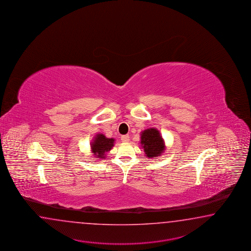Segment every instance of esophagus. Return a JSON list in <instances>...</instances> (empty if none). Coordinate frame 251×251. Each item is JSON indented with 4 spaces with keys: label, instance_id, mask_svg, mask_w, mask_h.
Instances as JSON below:
<instances>
[{
    "label": "esophagus",
    "instance_id": "1",
    "mask_svg": "<svg viewBox=\"0 0 251 251\" xmlns=\"http://www.w3.org/2000/svg\"><path fill=\"white\" fill-rule=\"evenodd\" d=\"M121 139H122L123 142H128V140H129V136L128 135H123L121 137Z\"/></svg>",
    "mask_w": 251,
    "mask_h": 251
}]
</instances>
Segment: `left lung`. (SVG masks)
<instances>
[{
    "label": "left lung",
    "mask_w": 251,
    "mask_h": 251,
    "mask_svg": "<svg viewBox=\"0 0 251 251\" xmlns=\"http://www.w3.org/2000/svg\"><path fill=\"white\" fill-rule=\"evenodd\" d=\"M140 144L147 157L160 156L165 151V143L160 132L155 128L145 129L140 134Z\"/></svg>",
    "instance_id": "8db88e82"
}]
</instances>
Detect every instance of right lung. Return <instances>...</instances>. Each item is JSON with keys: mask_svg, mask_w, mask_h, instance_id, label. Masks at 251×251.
<instances>
[{"mask_svg": "<svg viewBox=\"0 0 251 251\" xmlns=\"http://www.w3.org/2000/svg\"><path fill=\"white\" fill-rule=\"evenodd\" d=\"M114 139L106 138L103 134H96L93 142L91 143V150L96 156V158L102 159L105 158V153L112 150L114 146Z\"/></svg>", "mask_w": 251, "mask_h": 251, "instance_id": "1", "label": "right lung"}]
</instances>
